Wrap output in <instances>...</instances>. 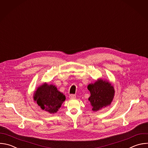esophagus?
<instances>
[{"instance_id":"esophagus-1","label":"esophagus","mask_w":148,"mask_h":148,"mask_svg":"<svg viewBox=\"0 0 148 148\" xmlns=\"http://www.w3.org/2000/svg\"><path fill=\"white\" fill-rule=\"evenodd\" d=\"M69 97L70 98V99H75V98L76 97V96L74 94H71V95H70Z\"/></svg>"}]
</instances>
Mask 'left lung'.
<instances>
[{
	"mask_svg": "<svg viewBox=\"0 0 148 148\" xmlns=\"http://www.w3.org/2000/svg\"><path fill=\"white\" fill-rule=\"evenodd\" d=\"M90 96L88 101L92 111L97 112L110 106L113 100L115 90L111 82L106 79L98 78L94 83L87 86Z\"/></svg>",
	"mask_w": 148,
	"mask_h": 148,
	"instance_id": "left-lung-1",
	"label": "left lung"
}]
</instances>
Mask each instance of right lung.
Segmentation results:
<instances>
[{
  "label": "right lung",
  "mask_w": 148,
  "mask_h": 148,
  "mask_svg": "<svg viewBox=\"0 0 148 148\" xmlns=\"http://www.w3.org/2000/svg\"><path fill=\"white\" fill-rule=\"evenodd\" d=\"M34 101L42 110L54 114L58 112L66 100L65 95L53 84L46 82L39 85L34 92Z\"/></svg>",
  "instance_id": "add662e5"
}]
</instances>
